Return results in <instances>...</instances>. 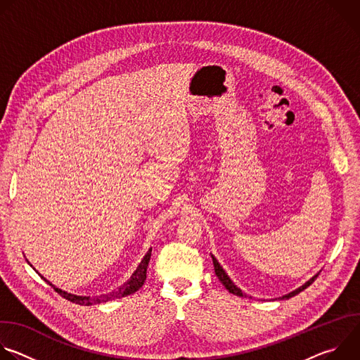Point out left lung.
<instances>
[{
  "label": "left lung",
  "mask_w": 360,
  "mask_h": 360,
  "mask_svg": "<svg viewBox=\"0 0 360 360\" xmlns=\"http://www.w3.org/2000/svg\"><path fill=\"white\" fill-rule=\"evenodd\" d=\"M212 262H214V268H215V274H217V276H218V279L221 281V283L231 292V293H233V295H236V296H246L231 279H229V276L226 275V272L224 271V268L219 265V262L217 261V258H215V256L212 255ZM319 275V274H318ZM318 275H315L312 279H309V281H307L306 283H303L300 288H297V289H295L293 292H290V293H288V295H285V296H282V299H289V297H292V296H295V295H297L299 292H302V290H304L307 286H309V285H312L314 283V281L318 278Z\"/></svg>",
  "instance_id": "8db88e82"
}]
</instances>
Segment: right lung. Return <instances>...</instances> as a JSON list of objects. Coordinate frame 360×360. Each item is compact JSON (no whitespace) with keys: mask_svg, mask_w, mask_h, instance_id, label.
I'll list each match as a JSON object with an SVG mask.
<instances>
[{"mask_svg":"<svg viewBox=\"0 0 360 360\" xmlns=\"http://www.w3.org/2000/svg\"><path fill=\"white\" fill-rule=\"evenodd\" d=\"M150 252H152V248L146 252V255L143 256V259L141 261V264L138 265L136 271L132 274V276L129 278L128 282H125L120 289L111 292V293H105V295H99V296H78V295H72V293H68L65 290H61L58 288H56L53 283H49L45 278L44 281L46 283H49L51 286L54 288V290L57 293H60L63 297L68 299L70 302L72 303H77V304H82V306H91V304H96V303H102V302H108V300H112V299H120V297H124V296H128V295H132L135 293L139 288H142L145 279H146V268H148V264H149V259H150ZM42 278V276H41Z\"/></svg>","mask_w":360,"mask_h":360,"instance_id":"right-lung-1","label":"right lung"}]
</instances>
